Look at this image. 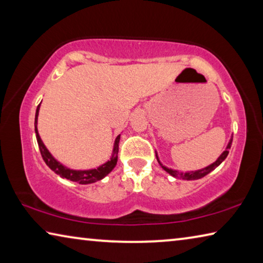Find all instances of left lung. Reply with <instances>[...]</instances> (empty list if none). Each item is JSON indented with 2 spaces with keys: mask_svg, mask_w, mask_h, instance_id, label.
Wrapping results in <instances>:
<instances>
[{
  "mask_svg": "<svg viewBox=\"0 0 263 263\" xmlns=\"http://www.w3.org/2000/svg\"><path fill=\"white\" fill-rule=\"evenodd\" d=\"M231 145H232V138H231V140H230V142H229L228 147H226V149L224 151V152L221 153L220 157L218 158L215 162H213L212 164H210V166H208V167L203 168V169H199V171H195V172H186V173H183V172L173 171V169H171V168H167V167L162 166L161 162L159 161L158 155H157V160L159 161V163L161 164V167L164 169V171H166L167 173H169V174H171L172 176L179 177V179H182V180H198V179H202V177L208 175L209 173H211V172L213 171V169L219 166V164H220L222 161H224V160L226 159V157H228L229 151H230V148H231Z\"/></svg>",
  "mask_w": 263,
  "mask_h": 263,
  "instance_id": "left-lung-1",
  "label": "left lung"
}]
</instances>
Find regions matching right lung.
Listing matches in <instances>:
<instances>
[{"label": "right lung", "mask_w": 263, "mask_h": 263, "mask_svg": "<svg viewBox=\"0 0 263 263\" xmlns=\"http://www.w3.org/2000/svg\"><path fill=\"white\" fill-rule=\"evenodd\" d=\"M39 104L37 106V110H35V117H34V131H35V138H37L39 151H41L42 158L45 163L50 167L55 174L60 175L64 179H67L70 181L78 182L80 184H88V183H94L96 181H100L106 176L109 173L115 168L116 163H117L118 159V144L119 139H121V136H118L115 140V146H114V152L112 157L109 160L108 162L102 164L99 168L95 169H89V171H73V169H69L67 167L62 166L60 162H58L57 160L52 157V154L48 152V149L45 147V145L43 144V141L39 137V133L37 130V121H38V114H39Z\"/></svg>", "instance_id": "right-lung-1"}]
</instances>
